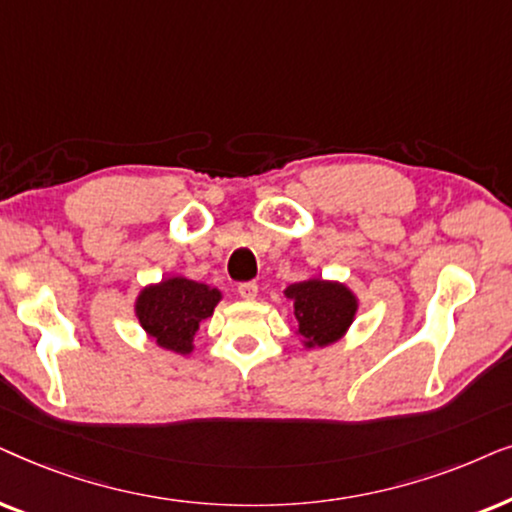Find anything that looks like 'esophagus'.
<instances>
[{
  "label": "esophagus",
  "instance_id": "obj_1",
  "mask_svg": "<svg viewBox=\"0 0 512 512\" xmlns=\"http://www.w3.org/2000/svg\"><path fill=\"white\" fill-rule=\"evenodd\" d=\"M238 295H241L245 302H252L257 297V285L255 283H241L238 285Z\"/></svg>",
  "mask_w": 512,
  "mask_h": 512
}]
</instances>
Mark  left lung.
Segmentation results:
<instances>
[{"label":"left lung","mask_w":512,"mask_h":512,"mask_svg":"<svg viewBox=\"0 0 512 512\" xmlns=\"http://www.w3.org/2000/svg\"><path fill=\"white\" fill-rule=\"evenodd\" d=\"M283 295L292 302L299 335L304 349H325L342 339L358 313V295L346 283L306 278L290 283Z\"/></svg>","instance_id":"8db88e82"}]
</instances>
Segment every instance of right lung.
I'll use <instances>...</instances> for the list:
<instances>
[{"instance_id":"1","label":"right lung","mask_w":512,"mask_h":512,"mask_svg":"<svg viewBox=\"0 0 512 512\" xmlns=\"http://www.w3.org/2000/svg\"><path fill=\"white\" fill-rule=\"evenodd\" d=\"M222 292L185 276H168L138 292L133 313L145 335L161 349L189 356L203 320L213 316Z\"/></svg>"}]
</instances>
